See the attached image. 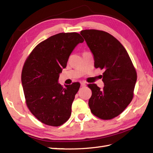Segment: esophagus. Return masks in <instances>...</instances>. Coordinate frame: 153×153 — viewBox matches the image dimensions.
Listing matches in <instances>:
<instances>
[{"instance_id":"esophagus-1","label":"esophagus","mask_w":153,"mask_h":153,"mask_svg":"<svg viewBox=\"0 0 153 153\" xmlns=\"http://www.w3.org/2000/svg\"><path fill=\"white\" fill-rule=\"evenodd\" d=\"M81 85H82V87H85L86 85V84H85V83L82 82V83H81Z\"/></svg>"}]
</instances>
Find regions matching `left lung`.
Returning a JSON list of instances; mask_svg holds the SVG:
<instances>
[{"label":"left lung","instance_id":"obj_1","mask_svg":"<svg viewBox=\"0 0 153 153\" xmlns=\"http://www.w3.org/2000/svg\"><path fill=\"white\" fill-rule=\"evenodd\" d=\"M85 39L95 60V67L103 70L104 88L89 84L92 95L89 106L93 114L102 120L120 115L134 97L137 72L128 52L120 42L104 31L85 30Z\"/></svg>","mask_w":153,"mask_h":153}]
</instances>
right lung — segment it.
I'll return each mask as SVG.
<instances>
[{
  "instance_id": "add662e5",
  "label": "right lung",
  "mask_w": 153,
  "mask_h": 153,
  "mask_svg": "<svg viewBox=\"0 0 153 153\" xmlns=\"http://www.w3.org/2000/svg\"><path fill=\"white\" fill-rule=\"evenodd\" d=\"M84 39L76 33H60L41 42L27 58L22 71L25 102L35 118L44 124L58 127L70 118L79 82L58 83L59 74L77 44Z\"/></svg>"
}]
</instances>
